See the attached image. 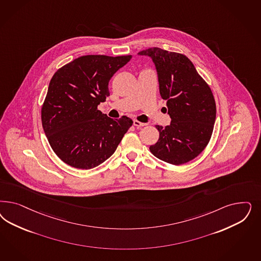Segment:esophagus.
Segmentation results:
<instances>
[{
	"instance_id": "1",
	"label": "esophagus",
	"mask_w": 261,
	"mask_h": 261,
	"mask_svg": "<svg viewBox=\"0 0 261 261\" xmlns=\"http://www.w3.org/2000/svg\"><path fill=\"white\" fill-rule=\"evenodd\" d=\"M146 125L147 124H145V123H141L137 120H134V126H137V127H141V126H146Z\"/></svg>"
}]
</instances>
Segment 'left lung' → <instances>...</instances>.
<instances>
[{
    "instance_id": "8db88e82",
    "label": "left lung",
    "mask_w": 261,
    "mask_h": 261,
    "mask_svg": "<svg viewBox=\"0 0 261 261\" xmlns=\"http://www.w3.org/2000/svg\"><path fill=\"white\" fill-rule=\"evenodd\" d=\"M138 55L152 59L160 96L167 101L172 119L169 126H155L160 138L150 146V151L158 159L174 165L194 160L210 142L216 119V103L211 87L182 54L153 47Z\"/></svg>"
}]
</instances>
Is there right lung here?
Segmentation results:
<instances>
[{"label": "right lung", "mask_w": 261, "mask_h": 261, "mask_svg": "<svg viewBox=\"0 0 261 261\" xmlns=\"http://www.w3.org/2000/svg\"><path fill=\"white\" fill-rule=\"evenodd\" d=\"M132 56H83L59 68L41 110L43 129L53 151L68 165L94 168L110 158L133 125L98 110L110 96L109 83Z\"/></svg>", "instance_id": "1"}]
</instances>
